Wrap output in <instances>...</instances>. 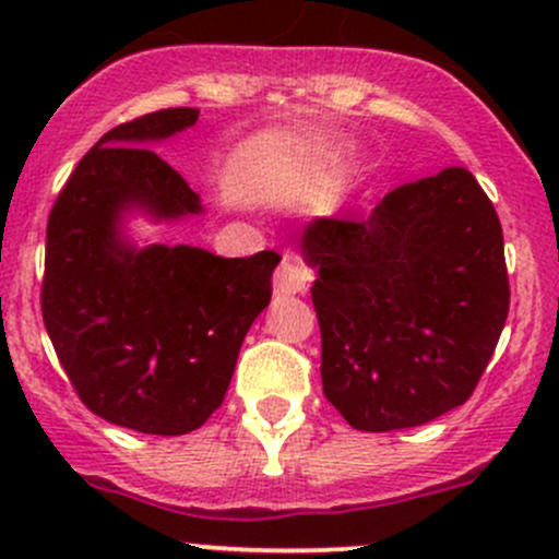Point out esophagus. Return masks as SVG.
Here are the masks:
<instances>
[{
	"mask_svg": "<svg viewBox=\"0 0 559 559\" xmlns=\"http://www.w3.org/2000/svg\"><path fill=\"white\" fill-rule=\"evenodd\" d=\"M307 281H310V273L305 271V265L297 258H292V254H286L273 275V288L278 297H292V294L305 292Z\"/></svg>",
	"mask_w": 559,
	"mask_h": 559,
	"instance_id": "1",
	"label": "esophagus"
}]
</instances>
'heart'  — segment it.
I'll list each match as a JSON object with an SVG mask.
<instances>
[{
	"label": "heart",
	"mask_w": 559,
	"mask_h": 559,
	"mask_svg": "<svg viewBox=\"0 0 559 559\" xmlns=\"http://www.w3.org/2000/svg\"><path fill=\"white\" fill-rule=\"evenodd\" d=\"M344 144H333V146H329V150H320V155H318V159H323V163H338V159L344 157Z\"/></svg>",
	"instance_id": "1"
}]
</instances>
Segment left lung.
<instances>
[{"instance_id":"left-lung-1","label":"left lung","mask_w":559,"mask_h":559,"mask_svg":"<svg viewBox=\"0 0 559 559\" xmlns=\"http://www.w3.org/2000/svg\"><path fill=\"white\" fill-rule=\"evenodd\" d=\"M323 394L357 431H396L460 407L510 310L504 241L465 168L389 191L365 221L316 217L299 236Z\"/></svg>"}]
</instances>
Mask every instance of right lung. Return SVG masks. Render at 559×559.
<instances>
[{
	"label": "right lung",
	"mask_w": 559,
	"mask_h": 559,
	"mask_svg": "<svg viewBox=\"0 0 559 559\" xmlns=\"http://www.w3.org/2000/svg\"><path fill=\"white\" fill-rule=\"evenodd\" d=\"M176 107L107 131L75 165L47 226L41 312L81 402L139 433L197 431L226 396L247 331L271 301L281 258H217L189 243L139 247L128 215H202L152 144L197 123Z\"/></svg>",
	"instance_id": "obj_1"
}]
</instances>
